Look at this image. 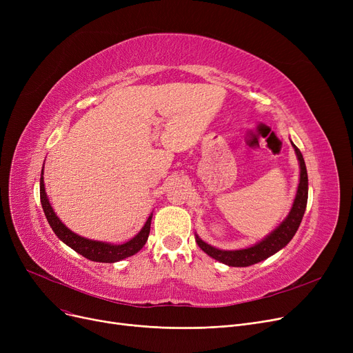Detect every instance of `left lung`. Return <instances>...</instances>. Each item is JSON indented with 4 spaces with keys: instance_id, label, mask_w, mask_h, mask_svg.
Returning a JSON list of instances; mask_svg holds the SVG:
<instances>
[{
    "instance_id": "1",
    "label": "left lung",
    "mask_w": 353,
    "mask_h": 353,
    "mask_svg": "<svg viewBox=\"0 0 353 353\" xmlns=\"http://www.w3.org/2000/svg\"><path fill=\"white\" fill-rule=\"evenodd\" d=\"M293 148L301 163V181L298 186V193H296V197L293 201V208L289 216L285 219L283 223L273 233H270L265 240H262L261 243H257L248 249H242V250H219L203 242V240L196 234V242L203 252H206L209 256H212L213 259H216V261L225 265L245 268V266H250L265 261V259L274 254L276 252H279L282 248H285L290 242L296 230L299 229L302 217L305 214L306 203H307V172H306L305 160L299 148L294 144H293Z\"/></svg>"
}]
</instances>
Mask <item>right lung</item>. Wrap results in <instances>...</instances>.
<instances>
[{
    "label": "right lung",
    "instance_id": "add662e5",
    "mask_svg": "<svg viewBox=\"0 0 353 353\" xmlns=\"http://www.w3.org/2000/svg\"><path fill=\"white\" fill-rule=\"evenodd\" d=\"M40 199H41V206H43L44 214L48 220L52 232L57 234L59 239L63 240L67 246H70L72 250H76L77 253L83 254L85 259L92 261V262L114 263V262L121 261V259L133 256L145 245L148 233H150V223H152L153 214L148 216L145 225L139 232V234H136L132 240H128V242H125L123 245H110V243L97 242V240H88L76 233H72L70 229H67L61 223L60 219L55 216V213L50 205V201L47 199V194H46L43 176L40 179Z\"/></svg>",
    "mask_w": 353,
    "mask_h": 353
}]
</instances>
